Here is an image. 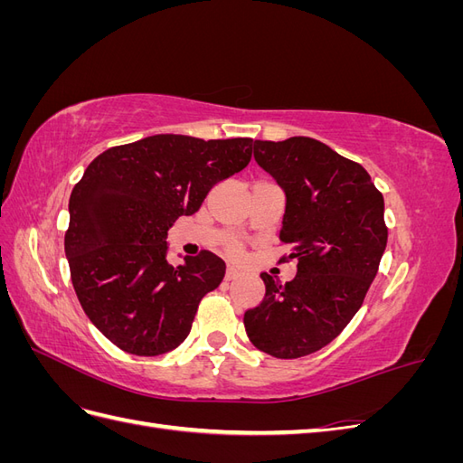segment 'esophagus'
Masks as SVG:
<instances>
[{"label":"esophagus","mask_w":463,"mask_h":463,"mask_svg":"<svg viewBox=\"0 0 463 463\" xmlns=\"http://www.w3.org/2000/svg\"><path fill=\"white\" fill-rule=\"evenodd\" d=\"M241 276V272L235 269V266H228V270H226V279H235V278H240Z\"/></svg>","instance_id":"34e87169"}]
</instances>
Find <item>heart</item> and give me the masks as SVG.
<instances>
[{"label": "heart", "instance_id": "obj_1", "mask_svg": "<svg viewBox=\"0 0 463 463\" xmlns=\"http://www.w3.org/2000/svg\"><path fill=\"white\" fill-rule=\"evenodd\" d=\"M230 250H232V253H237V247H235V245H233V247H232V249H230Z\"/></svg>", "mask_w": 463, "mask_h": 463}]
</instances>
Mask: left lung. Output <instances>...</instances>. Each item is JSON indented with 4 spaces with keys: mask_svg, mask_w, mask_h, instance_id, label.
<instances>
[{
    "mask_svg": "<svg viewBox=\"0 0 463 463\" xmlns=\"http://www.w3.org/2000/svg\"><path fill=\"white\" fill-rule=\"evenodd\" d=\"M255 160L286 193L279 240L298 274L262 272L264 299L243 325L260 352L298 359L330 344L365 299L384 255V199L363 165L309 137L255 141Z\"/></svg>",
    "mask_w": 463,
    "mask_h": 463,
    "instance_id": "obj_1",
    "label": "left lung"
}]
</instances>
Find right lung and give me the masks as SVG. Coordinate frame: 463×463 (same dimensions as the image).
Segmentation results:
<instances>
[{
	"mask_svg": "<svg viewBox=\"0 0 463 463\" xmlns=\"http://www.w3.org/2000/svg\"><path fill=\"white\" fill-rule=\"evenodd\" d=\"M253 138L152 135L96 156L69 199L65 257L82 311L119 349L162 355L184 342L226 262H167V230L250 162ZM181 257V255H179Z\"/></svg>",
	"mask_w": 463,
	"mask_h": 463,
	"instance_id": "add662e5",
	"label": "right lung"
}]
</instances>
